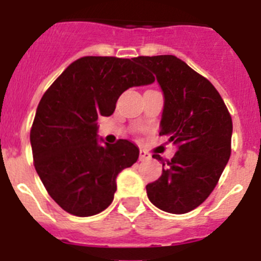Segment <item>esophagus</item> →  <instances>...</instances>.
I'll use <instances>...</instances> for the list:
<instances>
[{
    "mask_svg": "<svg viewBox=\"0 0 261 261\" xmlns=\"http://www.w3.org/2000/svg\"><path fill=\"white\" fill-rule=\"evenodd\" d=\"M147 159H150V154H147L145 150H140V161L144 162V161H147Z\"/></svg>",
    "mask_w": 261,
    "mask_h": 261,
    "instance_id": "esophagus-1",
    "label": "esophagus"
}]
</instances>
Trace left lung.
<instances>
[{"mask_svg":"<svg viewBox=\"0 0 261 261\" xmlns=\"http://www.w3.org/2000/svg\"><path fill=\"white\" fill-rule=\"evenodd\" d=\"M155 74L165 95L161 136L177 146L171 161L158 154L162 175L146 186L147 197L161 211L183 214L208 199L231 154L232 121L216 87L172 55L138 56Z\"/></svg>","mask_w":261,"mask_h":261,"instance_id":"1","label":"left lung"}]
</instances>
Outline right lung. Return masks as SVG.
<instances>
[{
    "label": "right lung",
    "instance_id": "add662e5",
    "mask_svg": "<svg viewBox=\"0 0 261 261\" xmlns=\"http://www.w3.org/2000/svg\"><path fill=\"white\" fill-rule=\"evenodd\" d=\"M136 59L86 56L71 62L39 102L30 132L34 166L45 190L68 213L89 217L114 200L116 177L137 162L128 140L98 142V117L111 116L119 96L154 82Z\"/></svg>",
    "mask_w": 261,
    "mask_h": 261
}]
</instances>
